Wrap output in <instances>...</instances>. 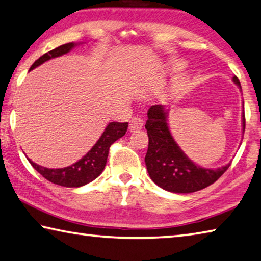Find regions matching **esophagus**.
<instances>
[{
    "mask_svg": "<svg viewBox=\"0 0 261 261\" xmlns=\"http://www.w3.org/2000/svg\"><path fill=\"white\" fill-rule=\"evenodd\" d=\"M143 125H144V119L143 118L134 117V118H131V121H130L129 129H130V131H136V130L142 129Z\"/></svg>",
    "mask_w": 261,
    "mask_h": 261,
    "instance_id": "34e87169",
    "label": "esophagus"
}]
</instances>
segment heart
<instances>
[{"label": "heart", "instance_id": "b5f03b06", "mask_svg": "<svg viewBox=\"0 0 261 261\" xmlns=\"http://www.w3.org/2000/svg\"><path fill=\"white\" fill-rule=\"evenodd\" d=\"M174 68L175 69H182L184 68V64L182 63H176L174 65Z\"/></svg>", "mask_w": 261, "mask_h": 261}]
</instances>
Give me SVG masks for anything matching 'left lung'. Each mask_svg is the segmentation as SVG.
<instances>
[{
  "mask_svg": "<svg viewBox=\"0 0 261 261\" xmlns=\"http://www.w3.org/2000/svg\"><path fill=\"white\" fill-rule=\"evenodd\" d=\"M233 82L242 90L241 82L233 76ZM145 129L148 148L145 164L153 182L167 192L187 194L201 190L220 179L230 164L220 168H204L193 163L181 150L169 131L168 109L164 105H154L147 111ZM245 115L243 113V131Z\"/></svg>",
  "mask_w": 261,
  "mask_h": 261,
  "instance_id": "8db88e82",
  "label": "left lung"
}]
</instances>
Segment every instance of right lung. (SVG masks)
Masks as SVG:
<instances>
[{
  "instance_id": "add662e5",
  "label": "right lung",
  "mask_w": 261,
  "mask_h": 261,
  "mask_svg": "<svg viewBox=\"0 0 261 261\" xmlns=\"http://www.w3.org/2000/svg\"><path fill=\"white\" fill-rule=\"evenodd\" d=\"M77 44L68 43L64 44L61 46L57 47L52 51H49L45 55L41 56L39 59H37L34 65L31 66V69L38 67L39 65L44 64L45 61L53 58L60 57L68 53L73 47H75ZM127 130V123H118V122H110L103 131V134L96 144L90 148V151L86 155L76 161L75 164L65 168H46L39 165L35 164L34 161H30L37 172L43 175L45 179L48 180L49 182L63 186V187L68 188H76L85 186L87 184L92 182L93 180L101 174L103 169L106 167L107 158L109 154V147L111 144L115 143L116 140L123 137Z\"/></svg>"
}]
</instances>
